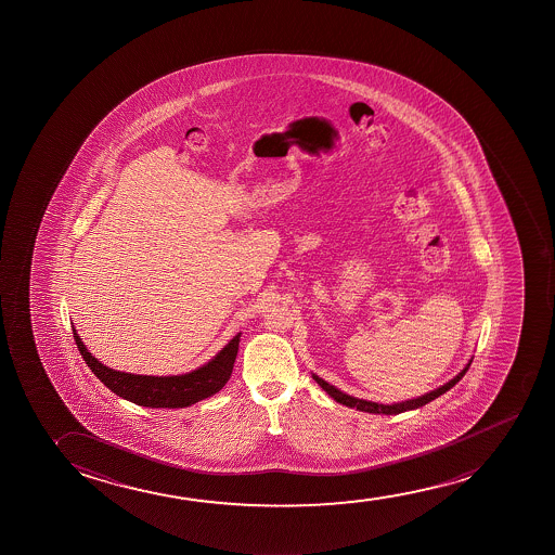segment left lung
Returning a JSON list of instances; mask_svg holds the SVG:
<instances>
[{
    "instance_id": "8db88e82",
    "label": "left lung",
    "mask_w": 555,
    "mask_h": 555,
    "mask_svg": "<svg viewBox=\"0 0 555 555\" xmlns=\"http://www.w3.org/2000/svg\"><path fill=\"white\" fill-rule=\"evenodd\" d=\"M468 366H470V364H468ZM468 366H466L459 376L453 377L451 382L442 385V387H438L435 391L427 392V395H423L420 399L406 400V402H399V404H391V406H385V404H377V402H369V400L349 397L346 392L338 391L334 385L326 384L325 379H321V377L313 376V379H315V382H318V384L321 385V387H323V389H325V391L328 392L336 402H340L344 406L357 408V410H361V412H370V414L392 415L400 414V412H406V410H414V408L425 406V404L430 402V400L438 399V397L443 395V392L450 391L451 387L457 384L461 377L465 376Z\"/></svg>"
}]
</instances>
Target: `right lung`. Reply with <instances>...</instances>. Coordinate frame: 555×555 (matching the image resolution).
<instances>
[{
    "mask_svg": "<svg viewBox=\"0 0 555 555\" xmlns=\"http://www.w3.org/2000/svg\"><path fill=\"white\" fill-rule=\"evenodd\" d=\"M74 340L85 362L94 372V376L109 387L115 395L130 400L138 406L185 408L198 400L207 399L221 391L229 382L237 356L240 334L222 348L221 353L204 364L202 369L183 376H133L126 372L107 369L102 362L90 356L81 338L74 331Z\"/></svg>",
    "mask_w": 555,
    "mask_h": 555,
    "instance_id": "1",
    "label": "right lung"
}]
</instances>
